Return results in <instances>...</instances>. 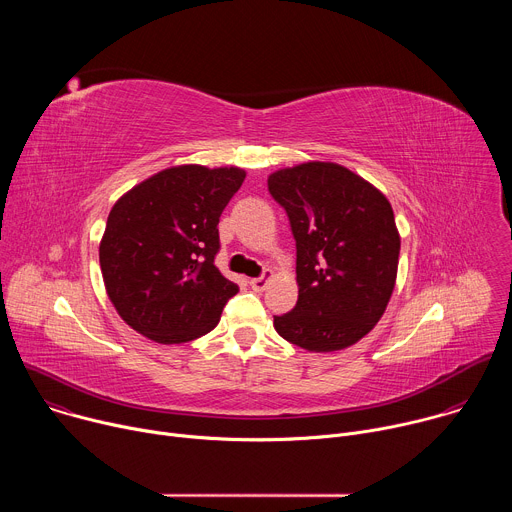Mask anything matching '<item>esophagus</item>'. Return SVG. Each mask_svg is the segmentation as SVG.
Instances as JSON below:
<instances>
[{
    "label": "esophagus",
    "instance_id": "1",
    "mask_svg": "<svg viewBox=\"0 0 512 512\" xmlns=\"http://www.w3.org/2000/svg\"><path fill=\"white\" fill-rule=\"evenodd\" d=\"M269 277H271V273H265V275H261V277L251 279L249 283H251V287H253L255 291H263V289L267 287V283H269Z\"/></svg>",
    "mask_w": 512,
    "mask_h": 512
}]
</instances>
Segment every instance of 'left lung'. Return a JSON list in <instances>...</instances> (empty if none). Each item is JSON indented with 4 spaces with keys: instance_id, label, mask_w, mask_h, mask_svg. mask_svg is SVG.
I'll return each mask as SVG.
<instances>
[{
    "instance_id": "1",
    "label": "left lung",
    "mask_w": 512,
    "mask_h": 512,
    "mask_svg": "<svg viewBox=\"0 0 512 512\" xmlns=\"http://www.w3.org/2000/svg\"><path fill=\"white\" fill-rule=\"evenodd\" d=\"M296 239V308L273 316L281 338L334 352L367 336L395 289L401 239L387 196L334 162H306L267 178Z\"/></svg>"
}]
</instances>
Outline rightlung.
Instances as JSON below:
<instances>
[{"label":"right lung","mask_w":512,"mask_h":512,"mask_svg":"<svg viewBox=\"0 0 512 512\" xmlns=\"http://www.w3.org/2000/svg\"><path fill=\"white\" fill-rule=\"evenodd\" d=\"M245 176L237 166H172L113 204L99 263L111 304L135 332L182 344L221 320L239 285L214 265L218 218Z\"/></svg>","instance_id":"obj_1"}]
</instances>
